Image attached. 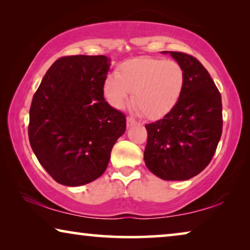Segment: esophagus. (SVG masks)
<instances>
[{
    "label": "esophagus",
    "mask_w": 250,
    "mask_h": 250,
    "mask_svg": "<svg viewBox=\"0 0 250 250\" xmlns=\"http://www.w3.org/2000/svg\"><path fill=\"white\" fill-rule=\"evenodd\" d=\"M136 125H137V121L133 120L132 118H128V119H126V126H128V128H130V126Z\"/></svg>",
    "instance_id": "esophagus-1"
}]
</instances>
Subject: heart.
<instances>
[{"label": "heart", "instance_id": "b5f03b06", "mask_svg": "<svg viewBox=\"0 0 250 250\" xmlns=\"http://www.w3.org/2000/svg\"><path fill=\"white\" fill-rule=\"evenodd\" d=\"M184 86V72L174 61L140 57L125 62L104 83V95L114 109L131 98L145 118L159 119L175 106Z\"/></svg>", "mask_w": 250, "mask_h": 250}]
</instances>
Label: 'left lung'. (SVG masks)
I'll list each match as a JSON object with an SVG mask.
<instances>
[{"mask_svg": "<svg viewBox=\"0 0 250 250\" xmlns=\"http://www.w3.org/2000/svg\"><path fill=\"white\" fill-rule=\"evenodd\" d=\"M169 54L184 72V86L172 110L146 125L145 164L165 181H186L208 165L222 133L221 95L210 74L193 56Z\"/></svg>", "mask_w": 250, "mask_h": 250, "instance_id": "left-lung-1", "label": "left lung"}]
</instances>
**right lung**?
Masks as SVG:
<instances>
[{
    "mask_svg": "<svg viewBox=\"0 0 250 250\" xmlns=\"http://www.w3.org/2000/svg\"><path fill=\"white\" fill-rule=\"evenodd\" d=\"M109 67V58L102 55L62 57L33 95L30 146L59 184L81 186L99 178L125 131V114L103 96Z\"/></svg>",
    "mask_w": 250,
    "mask_h": 250,
    "instance_id": "obj_1",
    "label": "right lung"
}]
</instances>
